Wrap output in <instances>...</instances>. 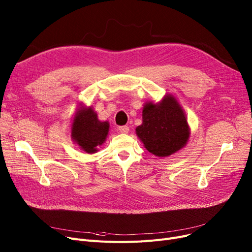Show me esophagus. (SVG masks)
Wrapping results in <instances>:
<instances>
[{"instance_id":"esophagus-1","label":"esophagus","mask_w":252,"mask_h":252,"mask_svg":"<svg viewBox=\"0 0 252 252\" xmlns=\"http://www.w3.org/2000/svg\"><path fill=\"white\" fill-rule=\"evenodd\" d=\"M118 130H119V133H122V134H126V133H128L129 128H128V126H119V127H118Z\"/></svg>"}]
</instances>
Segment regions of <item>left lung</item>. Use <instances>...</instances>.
I'll use <instances>...</instances> for the list:
<instances>
[{
	"label": "left lung",
	"mask_w": 252,
	"mask_h": 252,
	"mask_svg": "<svg viewBox=\"0 0 252 252\" xmlns=\"http://www.w3.org/2000/svg\"><path fill=\"white\" fill-rule=\"evenodd\" d=\"M143 124L136 128L138 137L150 153L165 157L183 148L189 139L186 116L173 96L159 104L146 103L143 108Z\"/></svg>",
	"instance_id": "left-lung-1"
}]
</instances>
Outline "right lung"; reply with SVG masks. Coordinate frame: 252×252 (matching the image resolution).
I'll return each instance as SVG.
<instances>
[{
    "instance_id": "obj_1",
    "label": "right lung",
    "mask_w": 252,
    "mask_h": 252,
    "mask_svg": "<svg viewBox=\"0 0 252 252\" xmlns=\"http://www.w3.org/2000/svg\"><path fill=\"white\" fill-rule=\"evenodd\" d=\"M109 124L100 122L96 112L89 108H81L71 126V137L87 153L97 152V146L102 145L108 135Z\"/></svg>"
}]
</instances>
